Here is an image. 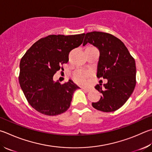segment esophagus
<instances>
[{"label": "esophagus", "mask_w": 152, "mask_h": 152, "mask_svg": "<svg viewBox=\"0 0 152 152\" xmlns=\"http://www.w3.org/2000/svg\"><path fill=\"white\" fill-rule=\"evenodd\" d=\"M82 90L86 91V92H88L90 90V88H82Z\"/></svg>", "instance_id": "esophagus-1"}]
</instances>
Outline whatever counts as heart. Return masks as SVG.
<instances>
[{"mask_svg": "<svg viewBox=\"0 0 152 152\" xmlns=\"http://www.w3.org/2000/svg\"><path fill=\"white\" fill-rule=\"evenodd\" d=\"M90 73L88 71L82 70H77L73 74V78L76 83L84 85L87 83V78L90 76Z\"/></svg>", "mask_w": 152, "mask_h": 152, "instance_id": "b5f03b06", "label": "heart"}]
</instances>
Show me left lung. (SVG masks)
Listing matches in <instances>:
<instances>
[{
    "mask_svg": "<svg viewBox=\"0 0 152 152\" xmlns=\"http://www.w3.org/2000/svg\"><path fill=\"white\" fill-rule=\"evenodd\" d=\"M84 36L83 46L88 42L100 51L97 77L107 80L104 86H95L102 96L92 106L104 112L115 111L126 102L136 86L135 60L122 41L112 34L94 31Z\"/></svg>",
    "mask_w": 152,
    "mask_h": 152,
    "instance_id": "left-lung-1",
    "label": "left lung"
}]
</instances>
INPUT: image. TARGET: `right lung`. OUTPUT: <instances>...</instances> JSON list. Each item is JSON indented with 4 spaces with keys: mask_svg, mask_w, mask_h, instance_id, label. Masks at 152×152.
I'll return each mask as SVG.
<instances>
[{
    "mask_svg": "<svg viewBox=\"0 0 152 152\" xmlns=\"http://www.w3.org/2000/svg\"><path fill=\"white\" fill-rule=\"evenodd\" d=\"M84 33L49 35L36 42L21 58L19 84L28 102L41 114L57 115L70 107L79 87L69 80L61 84L53 76L68 62V54L83 42Z\"/></svg>",
    "mask_w": 152,
    "mask_h": 152,
    "instance_id": "add662e5",
    "label": "right lung"
}]
</instances>
